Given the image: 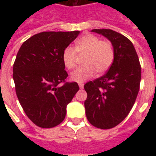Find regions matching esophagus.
<instances>
[{"label": "esophagus", "mask_w": 156, "mask_h": 156, "mask_svg": "<svg viewBox=\"0 0 156 156\" xmlns=\"http://www.w3.org/2000/svg\"><path fill=\"white\" fill-rule=\"evenodd\" d=\"M78 86H79V88H81V89H83V83H78Z\"/></svg>", "instance_id": "obj_1"}]
</instances>
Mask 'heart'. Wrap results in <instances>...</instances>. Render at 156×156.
<instances>
[{
    "instance_id": "b5f03b06",
    "label": "heart",
    "mask_w": 156,
    "mask_h": 156,
    "mask_svg": "<svg viewBox=\"0 0 156 156\" xmlns=\"http://www.w3.org/2000/svg\"><path fill=\"white\" fill-rule=\"evenodd\" d=\"M77 54H85L83 65L72 72L70 78L73 81L83 83L92 78L95 72L103 74L108 71L115 59V48L109 41L88 33L77 39L73 48L67 47L63 49L62 60L67 69L74 68Z\"/></svg>"
}]
</instances>
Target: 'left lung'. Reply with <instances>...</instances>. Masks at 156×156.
Masks as SVG:
<instances>
[{"mask_svg": "<svg viewBox=\"0 0 156 156\" xmlns=\"http://www.w3.org/2000/svg\"><path fill=\"white\" fill-rule=\"evenodd\" d=\"M105 36L115 48V59L104 76L84 84V102L89 123L102 129L120 124L134 105L140 90L141 67L129 39L110 29H93Z\"/></svg>", "mask_w": 156, "mask_h": 156, "instance_id": "8db88e82", "label": "left lung"}]
</instances>
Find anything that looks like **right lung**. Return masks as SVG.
Segmentation results:
<instances>
[{
    "instance_id": "obj_1",
    "label": "right lung",
    "mask_w": 156,
    "mask_h": 156,
    "mask_svg": "<svg viewBox=\"0 0 156 156\" xmlns=\"http://www.w3.org/2000/svg\"><path fill=\"white\" fill-rule=\"evenodd\" d=\"M79 32H40L24 41L16 54L13 64L16 96L27 116L38 127L61 124L67 105L79 89L76 82H66L68 75L62 60L63 49Z\"/></svg>"
}]
</instances>
